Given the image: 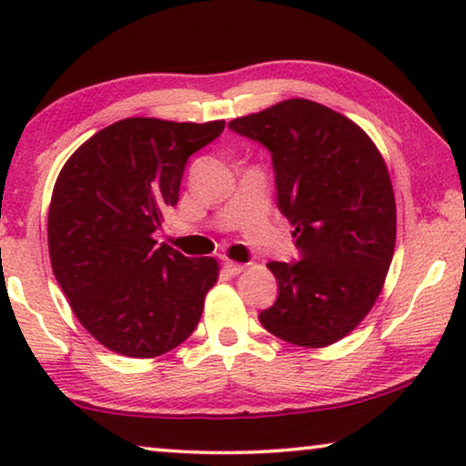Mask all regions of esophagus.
Masks as SVG:
<instances>
[{"mask_svg": "<svg viewBox=\"0 0 466 466\" xmlns=\"http://www.w3.org/2000/svg\"><path fill=\"white\" fill-rule=\"evenodd\" d=\"M225 271L227 273H231V276H238V273H241V271H246V265H241V263H235V260H225Z\"/></svg>", "mask_w": 466, "mask_h": 466, "instance_id": "1", "label": "esophagus"}]
</instances>
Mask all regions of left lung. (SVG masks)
<instances>
[{"instance_id":"left-lung-1","label":"left lung","mask_w":466,"mask_h":466,"mask_svg":"<svg viewBox=\"0 0 466 466\" xmlns=\"http://www.w3.org/2000/svg\"><path fill=\"white\" fill-rule=\"evenodd\" d=\"M228 127L271 150L278 206L301 250L295 265L267 263L279 295L258 320L292 346L337 343L371 311L392 263L397 203L384 157L354 120L301 97Z\"/></svg>"}]
</instances>
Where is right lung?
<instances>
[{"instance_id":"obj_1","label":"right lung","mask_w":466,"mask_h":466,"mask_svg":"<svg viewBox=\"0 0 466 466\" xmlns=\"http://www.w3.org/2000/svg\"><path fill=\"white\" fill-rule=\"evenodd\" d=\"M222 129L225 120L123 118L88 137L56 176L50 265L82 327L112 352L157 359L199 324L218 260L157 246L155 231L180 199L188 157Z\"/></svg>"}]
</instances>
